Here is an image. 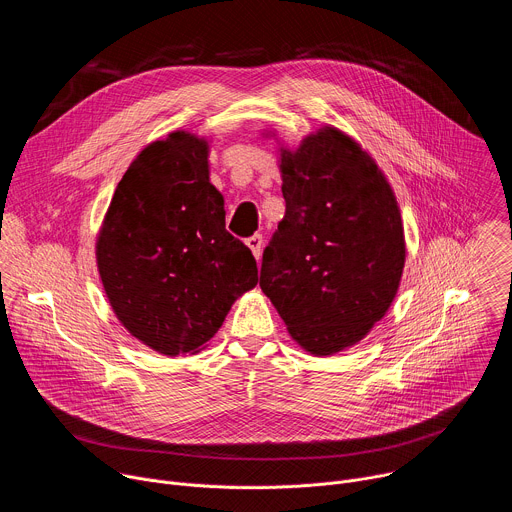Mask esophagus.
<instances>
[{
    "label": "esophagus",
    "mask_w": 512,
    "mask_h": 512,
    "mask_svg": "<svg viewBox=\"0 0 512 512\" xmlns=\"http://www.w3.org/2000/svg\"><path fill=\"white\" fill-rule=\"evenodd\" d=\"M245 243H247V247L251 249V253L255 255V259L259 261V259H261V249H263V237H261V235H253V237H249Z\"/></svg>",
    "instance_id": "34e87169"
}]
</instances>
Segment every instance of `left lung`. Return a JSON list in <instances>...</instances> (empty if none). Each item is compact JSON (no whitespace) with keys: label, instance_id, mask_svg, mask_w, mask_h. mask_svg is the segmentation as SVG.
I'll list each match as a JSON object with an SVG mask.
<instances>
[{"label":"left lung","instance_id":"left-lung-1","mask_svg":"<svg viewBox=\"0 0 512 512\" xmlns=\"http://www.w3.org/2000/svg\"><path fill=\"white\" fill-rule=\"evenodd\" d=\"M285 214L259 285L306 352L332 356L389 312L405 267L395 192L362 145L332 125L287 148L275 129Z\"/></svg>","mask_w":512,"mask_h":512}]
</instances>
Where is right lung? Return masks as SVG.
<instances>
[{
  "label": "right lung",
  "instance_id": "obj_1",
  "mask_svg": "<svg viewBox=\"0 0 512 512\" xmlns=\"http://www.w3.org/2000/svg\"><path fill=\"white\" fill-rule=\"evenodd\" d=\"M208 154V139L184 129L145 145L97 235V267L117 320L166 356L200 352L257 285L255 257L225 229Z\"/></svg>",
  "mask_w": 512,
  "mask_h": 512
}]
</instances>
